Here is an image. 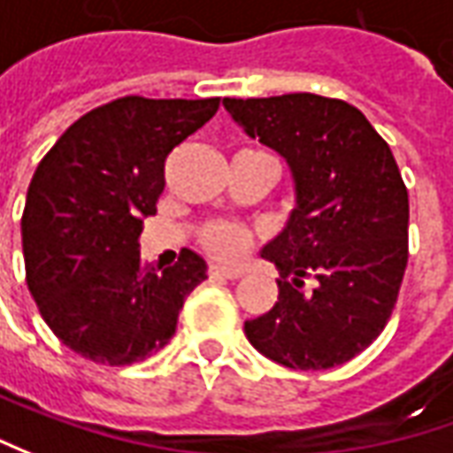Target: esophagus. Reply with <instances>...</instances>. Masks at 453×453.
Segmentation results:
<instances>
[{
    "mask_svg": "<svg viewBox=\"0 0 453 453\" xmlns=\"http://www.w3.org/2000/svg\"><path fill=\"white\" fill-rule=\"evenodd\" d=\"M208 275L215 278V280H235V278H241L242 271H235V268H220V265H211L208 268Z\"/></svg>",
    "mask_w": 453,
    "mask_h": 453,
    "instance_id": "esophagus-1",
    "label": "esophagus"
}]
</instances>
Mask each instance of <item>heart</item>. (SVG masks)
Returning <instances> with one entry per match:
<instances>
[{
  "label": "heart",
  "mask_w": 453,
  "mask_h": 453,
  "mask_svg": "<svg viewBox=\"0 0 453 453\" xmlns=\"http://www.w3.org/2000/svg\"><path fill=\"white\" fill-rule=\"evenodd\" d=\"M197 241H200L205 253L230 263V260H238L250 250V245L256 241V233L248 226L233 223V220H211L200 227Z\"/></svg>",
  "instance_id": "heart-1"
}]
</instances>
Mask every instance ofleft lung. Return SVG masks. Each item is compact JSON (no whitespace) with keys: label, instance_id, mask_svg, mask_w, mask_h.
I'll return each instance as SVG.
<instances>
[{"label":"left lung","instance_id":"obj_1","mask_svg":"<svg viewBox=\"0 0 453 453\" xmlns=\"http://www.w3.org/2000/svg\"><path fill=\"white\" fill-rule=\"evenodd\" d=\"M223 104L286 157L298 203L263 250L280 271L278 301L245 320V335L280 366H341L386 328L409 263V193L394 152L361 110L335 97L293 92Z\"/></svg>","mask_w":453,"mask_h":453}]
</instances>
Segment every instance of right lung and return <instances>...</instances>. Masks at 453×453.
Returning a JSON list of instances; mask_svg holds the SVG:
<instances>
[{"label":"right lung","mask_w":453,"mask_h":453,"mask_svg":"<svg viewBox=\"0 0 453 453\" xmlns=\"http://www.w3.org/2000/svg\"><path fill=\"white\" fill-rule=\"evenodd\" d=\"M218 107L220 97L127 95L82 115L37 165L22 212L27 286L52 334L82 358L130 366L157 353L205 280L193 250L157 273L137 241L157 212L167 155Z\"/></svg>","instance_id":"add662e5"}]
</instances>
